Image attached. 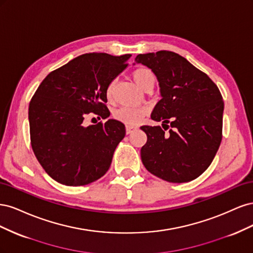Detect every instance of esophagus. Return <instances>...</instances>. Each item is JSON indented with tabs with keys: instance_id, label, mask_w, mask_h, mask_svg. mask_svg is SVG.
<instances>
[{
	"instance_id": "obj_1",
	"label": "esophagus",
	"mask_w": 253,
	"mask_h": 253,
	"mask_svg": "<svg viewBox=\"0 0 253 253\" xmlns=\"http://www.w3.org/2000/svg\"><path fill=\"white\" fill-rule=\"evenodd\" d=\"M137 127L136 126H126V134H131L134 129H136Z\"/></svg>"
}]
</instances>
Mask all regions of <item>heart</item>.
<instances>
[{"mask_svg":"<svg viewBox=\"0 0 253 253\" xmlns=\"http://www.w3.org/2000/svg\"><path fill=\"white\" fill-rule=\"evenodd\" d=\"M132 77L135 83L138 85L141 89L147 90L149 88H153L155 85L156 77L154 73L147 67H138L132 73ZM115 82H111L109 84L108 88H106V96L108 98L112 97L113 88H114ZM147 114V110L145 109H132V108H120L116 112L114 113V116L117 120H119L122 124L126 126H136L144 117V115Z\"/></svg>","mask_w":253,"mask_h":253,"instance_id":"heart-1","label":"heart"}]
</instances>
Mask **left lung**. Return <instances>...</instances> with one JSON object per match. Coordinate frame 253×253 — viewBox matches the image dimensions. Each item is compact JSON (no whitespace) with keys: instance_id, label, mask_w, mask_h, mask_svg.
Here are the masks:
<instances>
[{"instance_id":"1","label":"left lung","mask_w":253,"mask_h":253,"mask_svg":"<svg viewBox=\"0 0 253 253\" xmlns=\"http://www.w3.org/2000/svg\"><path fill=\"white\" fill-rule=\"evenodd\" d=\"M135 62L149 67L159 84L162 99L151 118L172 127L168 134L159 126L140 127L148 136L140 151L143 166L169 182L197 178L211 165L221 141L224 101L218 87L173 51L140 53Z\"/></svg>"}]
</instances>
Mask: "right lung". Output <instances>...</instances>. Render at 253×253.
<instances>
[{
    "mask_svg": "<svg viewBox=\"0 0 253 253\" xmlns=\"http://www.w3.org/2000/svg\"><path fill=\"white\" fill-rule=\"evenodd\" d=\"M132 55L84 53L49 73L29 103L32 148L52 179L65 186H84L103 176L126 126L116 119L85 126L94 113L103 119L106 88L127 66Z\"/></svg>",
    "mask_w": 253,
    "mask_h": 253,
    "instance_id": "add662e5",
    "label": "right lung"
}]
</instances>
